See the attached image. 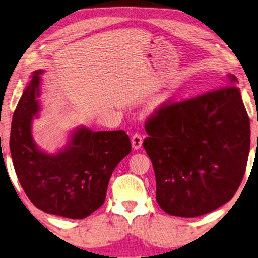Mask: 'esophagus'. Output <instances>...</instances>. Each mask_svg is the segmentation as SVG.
<instances>
[{
	"label": "esophagus",
	"instance_id": "34e87169",
	"mask_svg": "<svg viewBox=\"0 0 258 258\" xmlns=\"http://www.w3.org/2000/svg\"><path fill=\"white\" fill-rule=\"evenodd\" d=\"M132 144L135 150H138L142 147L143 144V136L139 133H135L132 138Z\"/></svg>",
	"mask_w": 258,
	"mask_h": 258
}]
</instances>
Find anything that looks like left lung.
I'll use <instances>...</instances> for the list:
<instances>
[{"mask_svg":"<svg viewBox=\"0 0 258 258\" xmlns=\"http://www.w3.org/2000/svg\"><path fill=\"white\" fill-rule=\"evenodd\" d=\"M187 99H169L145 122L143 146L154 168L157 201L169 215L197 217L230 201L241 184L250 122L238 79Z\"/></svg>","mask_w":258,"mask_h":258,"instance_id":"obj_1","label":"left lung"}]
</instances>
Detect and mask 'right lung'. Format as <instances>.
<instances>
[{
	"instance_id": "add662e5",
	"label": "right lung",
	"mask_w": 258,
	"mask_h": 258,
	"mask_svg": "<svg viewBox=\"0 0 258 258\" xmlns=\"http://www.w3.org/2000/svg\"><path fill=\"white\" fill-rule=\"evenodd\" d=\"M34 72L11 124L10 151L16 175L32 204L44 213L81 219L104 204L112 172L132 151L123 130L92 132L80 128L70 145L56 155L37 149L31 123L39 111L40 75Z\"/></svg>"
}]
</instances>
